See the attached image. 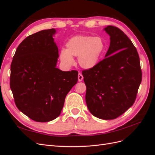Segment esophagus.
<instances>
[{
    "mask_svg": "<svg viewBox=\"0 0 155 155\" xmlns=\"http://www.w3.org/2000/svg\"><path fill=\"white\" fill-rule=\"evenodd\" d=\"M83 79V75L81 73H79L78 74V81H81Z\"/></svg>",
    "mask_w": 155,
    "mask_h": 155,
    "instance_id": "1",
    "label": "esophagus"
}]
</instances>
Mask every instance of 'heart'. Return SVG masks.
Instances as JSON below:
<instances>
[{"label":"heart","instance_id":"obj_1","mask_svg":"<svg viewBox=\"0 0 155 155\" xmlns=\"http://www.w3.org/2000/svg\"><path fill=\"white\" fill-rule=\"evenodd\" d=\"M105 49V42L100 37L77 35L70 38L66 50L60 51L59 58L64 66L74 64L73 57H78V63L85 69L92 68L99 63Z\"/></svg>","mask_w":155,"mask_h":155}]
</instances>
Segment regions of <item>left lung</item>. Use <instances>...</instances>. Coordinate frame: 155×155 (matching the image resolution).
Listing matches in <instances>:
<instances>
[{
  "mask_svg": "<svg viewBox=\"0 0 155 155\" xmlns=\"http://www.w3.org/2000/svg\"><path fill=\"white\" fill-rule=\"evenodd\" d=\"M104 30L110 41L105 58L82 74L89 111L107 120L118 118L133 105L142 81V70L137 50L124 31L113 26Z\"/></svg>",
  "mask_w": 155,
  "mask_h": 155,
  "instance_id": "obj_1",
  "label": "left lung"
}]
</instances>
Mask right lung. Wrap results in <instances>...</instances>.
I'll return each instance as SVG.
<instances>
[{"label": "right lung", "mask_w": 155, "mask_h": 155, "mask_svg": "<svg viewBox=\"0 0 155 155\" xmlns=\"http://www.w3.org/2000/svg\"><path fill=\"white\" fill-rule=\"evenodd\" d=\"M55 30L27 37L17 47L11 64L10 88L18 109L33 120L46 122L60 115L67 94L78 82L76 70L56 67L59 51Z\"/></svg>", "instance_id": "add662e5"}]
</instances>
